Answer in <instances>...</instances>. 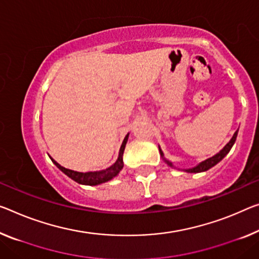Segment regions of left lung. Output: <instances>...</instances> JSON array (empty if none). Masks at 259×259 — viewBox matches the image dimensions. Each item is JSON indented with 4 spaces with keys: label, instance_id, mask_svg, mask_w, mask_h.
Masks as SVG:
<instances>
[{
    "label": "left lung",
    "instance_id": "obj_1",
    "mask_svg": "<svg viewBox=\"0 0 259 259\" xmlns=\"http://www.w3.org/2000/svg\"><path fill=\"white\" fill-rule=\"evenodd\" d=\"M237 133H238V130L236 131L235 133H234L233 138L230 139L229 142L227 143V145L222 148L220 152H219L218 154L214 155V156L207 158V160L202 161L199 163V164H197L196 166H193V168H189V169H183L184 171H186V172H191V174H197V172H202V171H207L208 169L212 168V166H214L215 164H218L219 162H220L222 158H224L227 154H228L230 152V149H232V147L234 146V143H235L236 141V138H237ZM158 150H160V154L161 156L163 158V161H164L166 164H168L169 166H171V168H176V166L174 165L172 162H170L169 160H166V158L164 157V154H163L161 147L158 146Z\"/></svg>",
    "mask_w": 259,
    "mask_h": 259
}]
</instances>
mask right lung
Segmentation results:
<instances>
[{"label": "right lung", "mask_w": 259, "mask_h": 259, "mask_svg": "<svg viewBox=\"0 0 259 259\" xmlns=\"http://www.w3.org/2000/svg\"><path fill=\"white\" fill-rule=\"evenodd\" d=\"M128 135L130 133L126 134V137L122 141L120 149H119V155L117 161L113 163L112 165L109 166L104 170H99V171H89V172H78V171H74L70 169H66L61 166L57 161H54L53 158L50 156V158L52 160V162L54 163L55 165L60 169L63 174L67 175L71 180L75 181L78 184H83V185H99L102 183L109 182L114 178L116 176H118V174L120 172L121 169L124 168V161H122V155H124V150L126 147L127 140H128Z\"/></svg>", "instance_id": "obj_1"}]
</instances>
